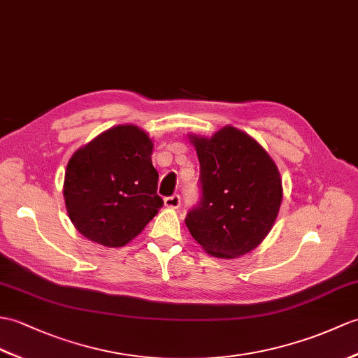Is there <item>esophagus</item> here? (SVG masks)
I'll use <instances>...</instances> for the list:
<instances>
[{"instance_id":"1","label":"esophagus","mask_w":358,"mask_h":358,"mask_svg":"<svg viewBox=\"0 0 358 358\" xmlns=\"http://www.w3.org/2000/svg\"><path fill=\"white\" fill-rule=\"evenodd\" d=\"M181 204V196L180 195H171V196H166L164 198V206L166 207H172V209H177Z\"/></svg>"}]
</instances>
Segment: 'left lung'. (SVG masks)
<instances>
[{"label":"left lung","instance_id":"obj_1","mask_svg":"<svg viewBox=\"0 0 358 358\" xmlns=\"http://www.w3.org/2000/svg\"><path fill=\"white\" fill-rule=\"evenodd\" d=\"M199 160V201L186 215L196 243L217 257L252 252L267 236L282 201L276 164L236 128L192 137Z\"/></svg>","mask_w":358,"mask_h":358}]
</instances>
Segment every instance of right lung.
<instances>
[{"label": "right lung", "instance_id": "add662e5", "mask_svg": "<svg viewBox=\"0 0 358 358\" xmlns=\"http://www.w3.org/2000/svg\"><path fill=\"white\" fill-rule=\"evenodd\" d=\"M152 141L145 131L120 124L73 154L66 164L64 198L82 235L106 247L136 238L163 206L157 194Z\"/></svg>", "mask_w": 358, "mask_h": 358}]
</instances>
